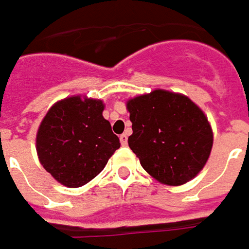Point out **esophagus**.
I'll list each match as a JSON object with an SVG mask.
<instances>
[{
	"mask_svg": "<svg viewBox=\"0 0 249 249\" xmlns=\"http://www.w3.org/2000/svg\"><path fill=\"white\" fill-rule=\"evenodd\" d=\"M120 142H121L123 146H126V144H128V135H126V133H123V135L120 136Z\"/></svg>",
	"mask_w": 249,
	"mask_h": 249,
	"instance_id": "obj_1",
	"label": "esophagus"
}]
</instances>
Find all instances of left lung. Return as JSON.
Masks as SVG:
<instances>
[{
  "instance_id": "obj_1",
  "label": "left lung",
  "mask_w": 249,
  "mask_h": 249,
  "mask_svg": "<svg viewBox=\"0 0 249 249\" xmlns=\"http://www.w3.org/2000/svg\"><path fill=\"white\" fill-rule=\"evenodd\" d=\"M128 144L157 181L178 187L200 173L214 135L204 111L188 96L157 89L126 101Z\"/></svg>"
}]
</instances>
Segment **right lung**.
I'll return each mask as SVG.
<instances>
[{"label":"right lung","instance_id":"add662e5","mask_svg":"<svg viewBox=\"0 0 249 249\" xmlns=\"http://www.w3.org/2000/svg\"><path fill=\"white\" fill-rule=\"evenodd\" d=\"M103 109L101 99L68 96L54 103L38 128L35 147L40 165L68 188L91 181L120 148Z\"/></svg>","mask_w":249,"mask_h":249}]
</instances>
